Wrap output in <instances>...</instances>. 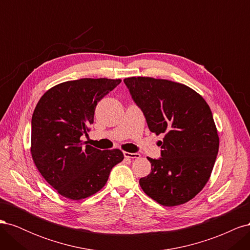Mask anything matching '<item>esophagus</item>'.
I'll use <instances>...</instances> for the list:
<instances>
[{
  "label": "esophagus",
  "instance_id": "esophagus-1",
  "mask_svg": "<svg viewBox=\"0 0 250 250\" xmlns=\"http://www.w3.org/2000/svg\"><path fill=\"white\" fill-rule=\"evenodd\" d=\"M124 156L126 158H139L141 154L139 153H130V152H124Z\"/></svg>",
  "mask_w": 250,
  "mask_h": 250
}]
</instances>
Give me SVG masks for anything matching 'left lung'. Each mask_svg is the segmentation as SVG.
<instances>
[{"instance_id": "1", "label": "left lung", "mask_w": 250, "mask_h": 250, "mask_svg": "<svg viewBox=\"0 0 250 250\" xmlns=\"http://www.w3.org/2000/svg\"><path fill=\"white\" fill-rule=\"evenodd\" d=\"M124 82L150 131L165 134L162 157H148L151 172L140 179L141 188L165 207L190 201L208 181L219 150L208 104L178 82L151 77H130Z\"/></svg>"}]
</instances>
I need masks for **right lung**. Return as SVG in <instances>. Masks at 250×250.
Returning <instances> with one entry per match:
<instances>
[{
    "mask_svg": "<svg viewBox=\"0 0 250 250\" xmlns=\"http://www.w3.org/2000/svg\"><path fill=\"white\" fill-rule=\"evenodd\" d=\"M121 79L82 78L51 87L37 103L31 121V155L42 177L72 200L89 197L107 183L124 160L119 149L83 146L81 135L94 123L97 103Z\"/></svg>",
    "mask_w": 250,
    "mask_h": 250,
    "instance_id": "obj_1",
    "label": "right lung"
}]
</instances>
